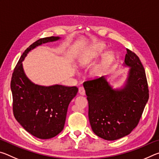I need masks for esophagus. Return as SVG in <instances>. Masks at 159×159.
Instances as JSON below:
<instances>
[{"mask_svg":"<svg viewBox=\"0 0 159 159\" xmlns=\"http://www.w3.org/2000/svg\"><path fill=\"white\" fill-rule=\"evenodd\" d=\"M79 93L80 95H85V91L84 88H83V87H80L79 88Z\"/></svg>","mask_w":159,"mask_h":159,"instance_id":"34e87169","label":"esophagus"}]
</instances>
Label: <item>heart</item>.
I'll use <instances>...</instances> for the list:
<instances>
[{
    "label": "heart",
    "mask_w": 159,
    "mask_h": 159,
    "mask_svg": "<svg viewBox=\"0 0 159 159\" xmlns=\"http://www.w3.org/2000/svg\"><path fill=\"white\" fill-rule=\"evenodd\" d=\"M102 50V48H95L94 50H91L90 55H85L80 59V63H81V64H83V65H85V64H87L88 63V61H89V58L90 57H95V56L98 55ZM112 59H113V55L109 53L107 54V55H106L105 57H104V58L103 59V60L102 61V62L96 67L95 70H94V74L97 75V76H98V75H100L102 72L105 71V70L108 68L109 64H111Z\"/></svg>",
    "instance_id": "1"
}]
</instances>
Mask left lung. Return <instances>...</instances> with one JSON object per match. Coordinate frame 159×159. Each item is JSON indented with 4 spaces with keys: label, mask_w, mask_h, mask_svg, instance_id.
I'll use <instances>...</instances> for the list:
<instances>
[{
    "label": "left lung",
    "mask_w": 159,
    "mask_h": 159,
    "mask_svg": "<svg viewBox=\"0 0 159 159\" xmlns=\"http://www.w3.org/2000/svg\"><path fill=\"white\" fill-rule=\"evenodd\" d=\"M126 50L124 65L130 69L121 88L114 89L104 76L83 83L91 128L106 140H116L130 134L138 125L149 99L144 67L135 53Z\"/></svg>",
    "instance_id": "8db88e82"
}]
</instances>
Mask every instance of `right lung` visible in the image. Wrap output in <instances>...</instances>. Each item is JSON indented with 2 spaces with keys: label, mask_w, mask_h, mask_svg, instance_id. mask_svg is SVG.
<instances>
[{
  "label": "right lung",
  "mask_w": 159,
  "mask_h": 159,
  "mask_svg": "<svg viewBox=\"0 0 159 159\" xmlns=\"http://www.w3.org/2000/svg\"><path fill=\"white\" fill-rule=\"evenodd\" d=\"M59 39L58 36L46 37L31 44L18 61L10 83L16 120L28 133L43 139L54 138L63 130L69 104L79 90L76 86L34 84L26 77L22 61L36 47Z\"/></svg>",
  "instance_id": "obj_1"
}]
</instances>
